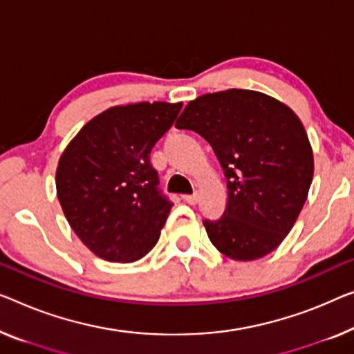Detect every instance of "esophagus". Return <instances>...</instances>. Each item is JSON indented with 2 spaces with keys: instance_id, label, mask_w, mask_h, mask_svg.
I'll return each instance as SVG.
<instances>
[{
  "instance_id": "obj_1",
  "label": "esophagus",
  "mask_w": 354,
  "mask_h": 354,
  "mask_svg": "<svg viewBox=\"0 0 354 354\" xmlns=\"http://www.w3.org/2000/svg\"><path fill=\"white\" fill-rule=\"evenodd\" d=\"M183 200L189 205H195L198 202V195L197 194H191V195H183Z\"/></svg>"
}]
</instances>
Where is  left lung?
Masks as SVG:
<instances>
[{
  "mask_svg": "<svg viewBox=\"0 0 354 354\" xmlns=\"http://www.w3.org/2000/svg\"><path fill=\"white\" fill-rule=\"evenodd\" d=\"M176 129L203 136L227 178L223 216L203 219L211 243L234 261L272 252L292 229L313 179L312 146L297 115L261 92L230 88L189 103Z\"/></svg>",
  "mask_w": 354,
  "mask_h": 354,
  "instance_id": "8db88e82",
  "label": "left lung"
}]
</instances>
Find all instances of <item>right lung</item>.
<instances>
[{
  "label": "right lung",
  "instance_id": "right-lung-1",
  "mask_svg": "<svg viewBox=\"0 0 354 354\" xmlns=\"http://www.w3.org/2000/svg\"><path fill=\"white\" fill-rule=\"evenodd\" d=\"M181 103L114 106L79 130L57 167V195L79 240L109 262H133L156 246L173 203L159 189L151 151Z\"/></svg>",
  "mask_w": 354,
  "mask_h": 354
}]
</instances>
